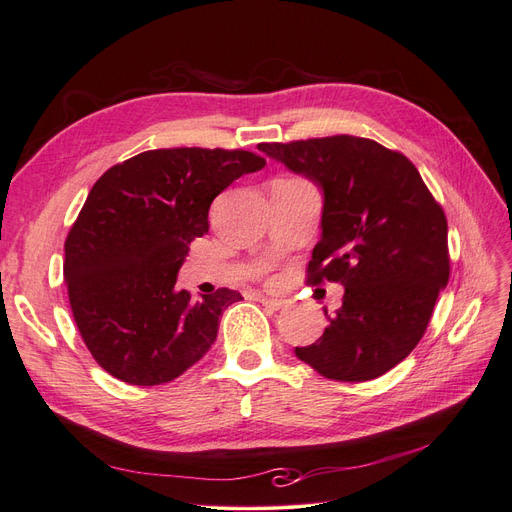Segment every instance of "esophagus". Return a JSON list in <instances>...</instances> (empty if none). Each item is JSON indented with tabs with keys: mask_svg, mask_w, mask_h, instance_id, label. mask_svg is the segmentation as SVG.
<instances>
[{
	"mask_svg": "<svg viewBox=\"0 0 512 512\" xmlns=\"http://www.w3.org/2000/svg\"><path fill=\"white\" fill-rule=\"evenodd\" d=\"M258 301H260L262 305H265V307H269V309H275V312H277V309H282V307L286 305V301H282V299H271V297H265V294H260Z\"/></svg>",
	"mask_w": 512,
	"mask_h": 512,
	"instance_id": "obj_1",
	"label": "esophagus"
}]
</instances>
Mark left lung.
I'll use <instances>...</instances> for the list:
<instances>
[{"instance_id":"8db88e82","label":"left lung","mask_w":512,"mask_h":512,"mask_svg":"<svg viewBox=\"0 0 512 512\" xmlns=\"http://www.w3.org/2000/svg\"><path fill=\"white\" fill-rule=\"evenodd\" d=\"M260 151L324 192L322 237L307 284L344 286L342 307L312 346L294 348L303 363L337 382L374 380L421 342L433 305L451 275L444 209L404 153L348 134Z\"/></svg>"}]
</instances>
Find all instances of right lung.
Here are the masks:
<instances>
[{"label": "right lung", "instance_id": "1", "mask_svg": "<svg viewBox=\"0 0 512 512\" xmlns=\"http://www.w3.org/2000/svg\"><path fill=\"white\" fill-rule=\"evenodd\" d=\"M262 166L245 149H151L94 183L66 237L64 275L83 342L113 378L164 384L207 354L243 297L218 288L192 299L177 273L209 230L213 198Z\"/></svg>", "mask_w": 512, "mask_h": 512}]
</instances>
